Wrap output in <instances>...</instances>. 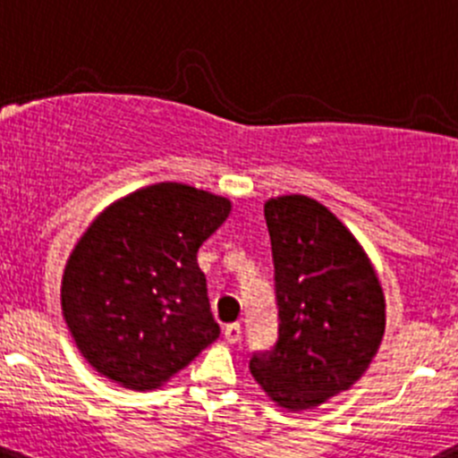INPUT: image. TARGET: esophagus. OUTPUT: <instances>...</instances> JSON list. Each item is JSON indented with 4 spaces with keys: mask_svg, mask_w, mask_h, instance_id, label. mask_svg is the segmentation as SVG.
Returning a JSON list of instances; mask_svg holds the SVG:
<instances>
[{
    "mask_svg": "<svg viewBox=\"0 0 458 458\" xmlns=\"http://www.w3.org/2000/svg\"><path fill=\"white\" fill-rule=\"evenodd\" d=\"M224 337L230 342V344H237L242 340V324L233 322L224 328Z\"/></svg>",
    "mask_w": 458,
    "mask_h": 458,
    "instance_id": "34e87169",
    "label": "esophagus"
}]
</instances>
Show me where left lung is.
<instances>
[{"instance_id": "obj_1", "label": "left lung", "mask_w": 458, "mask_h": 458, "mask_svg": "<svg viewBox=\"0 0 458 458\" xmlns=\"http://www.w3.org/2000/svg\"><path fill=\"white\" fill-rule=\"evenodd\" d=\"M275 264L279 337L250 374L288 411L352 389L385 335V293L369 255L328 208L304 194L264 203Z\"/></svg>"}]
</instances>
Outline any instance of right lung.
I'll use <instances>...</instances> for the list:
<instances>
[{
    "label": "right lung",
    "mask_w": 458,
    "mask_h": 458,
    "mask_svg": "<svg viewBox=\"0 0 458 458\" xmlns=\"http://www.w3.org/2000/svg\"><path fill=\"white\" fill-rule=\"evenodd\" d=\"M233 203L185 183H154L106 206L71 250L62 315L100 376L161 387L219 337L197 252Z\"/></svg>",
    "instance_id": "add662e5"
}]
</instances>
